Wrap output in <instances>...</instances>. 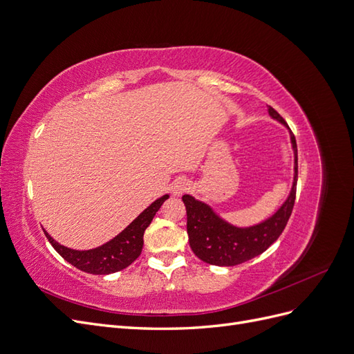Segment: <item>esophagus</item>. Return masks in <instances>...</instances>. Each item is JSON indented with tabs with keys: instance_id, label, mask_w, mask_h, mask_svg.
Segmentation results:
<instances>
[{
	"instance_id": "34e87169",
	"label": "esophagus",
	"mask_w": 354,
	"mask_h": 354,
	"mask_svg": "<svg viewBox=\"0 0 354 354\" xmlns=\"http://www.w3.org/2000/svg\"><path fill=\"white\" fill-rule=\"evenodd\" d=\"M189 187H190V183L186 178H177L173 183V186H171V190H173L174 196H181L186 190H189Z\"/></svg>"
}]
</instances>
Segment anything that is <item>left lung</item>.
Masks as SVG:
<instances>
[{"label": "left lung", "instance_id": "left-lung-1", "mask_svg": "<svg viewBox=\"0 0 354 354\" xmlns=\"http://www.w3.org/2000/svg\"><path fill=\"white\" fill-rule=\"evenodd\" d=\"M267 112L274 121L282 124L289 133V140H291L294 152V178L291 190L282 205L270 217L245 227L236 226V224L223 218L209 203L199 201L192 195H183L187 212L190 248L199 260L208 264L221 267L236 266L263 254L281 236L289 217H291L298 180L297 142L283 118L270 106Z\"/></svg>", "mask_w": 354, "mask_h": 354}]
</instances>
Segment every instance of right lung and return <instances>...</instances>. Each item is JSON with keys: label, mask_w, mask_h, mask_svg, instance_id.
Returning <instances> with one entry per match:
<instances>
[{"label": "right lung", "mask_w": 354, "mask_h": 354, "mask_svg": "<svg viewBox=\"0 0 354 354\" xmlns=\"http://www.w3.org/2000/svg\"><path fill=\"white\" fill-rule=\"evenodd\" d=\"M168 198L169 195L167 194L153 201L121 233H118L111 241L91 250L68 248V246L53 239L46 230L44 233L48 242L53 245V248L77 269L91 274H111L124 270L142 254L145 230L149 227L155 214Z\"/></svg>", "instance_id": "obj_1"}]
</instances>
